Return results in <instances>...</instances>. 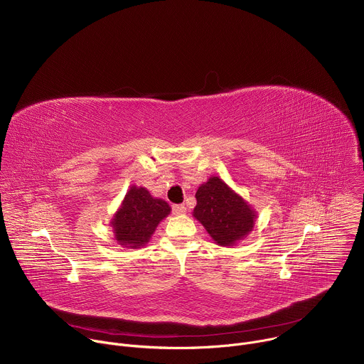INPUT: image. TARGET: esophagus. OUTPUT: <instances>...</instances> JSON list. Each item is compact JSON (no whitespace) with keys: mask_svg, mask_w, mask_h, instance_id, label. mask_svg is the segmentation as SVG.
I'll return each instance as SVG.
<instances>
[{"mask_svg":"<svg viewBox=\"0 0 364 364\" xmlns=\"http://www.w3.org/2000/svg\"><path fill=\"white\" fill-rule=\"evenodd\" d=\"M186 205L184 204H174L173 205V213L174 215H184L186 213Z\"/></svg>","mask_w":364,"mask_h":364,"instance_id":"1","label":"esophagus"}]
</instances>
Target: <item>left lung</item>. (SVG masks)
<instances>
[{"mask_svg":"<svg viewBox=\"0 0 364 364\" xmlns=\"http://www.w3.org/2000/svg\"><path fill=\"white\" fill-rule=\"evenodd\" d=\"M193 216L222 246L245 237L255 225V212L219 177H212L196 193Z\"/></svg>","mask_w":364,"mask_h":364,"instance_id":"8db88e82","label":"left lung"}]
</instances>
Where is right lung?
Wrapping results in <instances>:
<instances>
[{"label": "right lung", "instance_id": "add662e5", "mask_svg": "<svg viewBox=\"0 0 364 364\" xmlns=\"http://www.w3.org/2000/svg\"><path fill=\"white\" fill-rule=\"evenodd\" d=\"M170 210L164 200L154 198L144 187H131L112 222L115 239L125 247L145 245Z\"/></svg>", "mask_w": 364, "mask_h": 364}]
</instances>
